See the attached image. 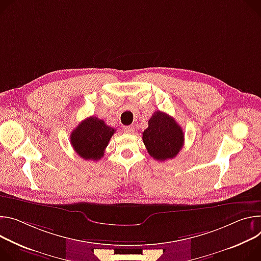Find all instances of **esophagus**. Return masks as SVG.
I'll return each instance as SVG.
<instances>
[{
	"label": "esophagus",
	"instance_id": "esophagus-1",
	"mask_svg": "<svg viewBox=\"0 0 261 261\" xmlns=\"http://www.w3.org/2000/svg\"><path fill=\"white\" fill-rule=\"evenodd\" d=\"M124 131H125V133L131 134V133L134 132V127H132V126H127V127L124 128Z\"/></svg>",
	"mask_w": 261,
	"mask_h": 261
}]
</instances>
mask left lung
Returning <instances> with one entry per match:
<instances>
[{"label":"left lung","instance_id":"left-lung-1","mask_svg":"<svg viewBox=\"0 0 261 261\" xmlns=\"http://www.w3.org/2000/svg\"><path fill=\"white\" fill-rule=\"evenodd\" d=\"M143 133L148 153L156 160L173 159L182 149L184 134L182 128L169 114L155 111Z\"/></svg>","mask_w":261,"mask_h":261}]
</instances>
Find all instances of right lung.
Segmentation results:
<instances>
[{
  "label": "right lung",
  "mask_w": 261,
  "mask_h": 261,
  "mask_svg": "<svg viewBox=\"0 0 261 261\" xmlns=\"http://www.w3.org/2000/svg\"><path fill=\"white\" fill-rule=\"evenodd\" d=\"M115 129L103 120L90 116L82 121L70 134V143L76 153L85 160H99L104 156Z\"/></svg>",
  "instance_id": "1"
}]
</instances>
